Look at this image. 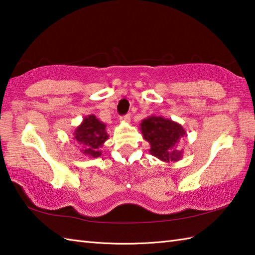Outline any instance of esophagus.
Returning <instances> with one entry per match:
<instances>
[{"mask_svg": "<svg viewBox=\"0 0 255 255\" xmlns=\"http://www.w3.org/2000/svg\"><path fill=\"white\" fill-rule=\"evenodd\" d=\"M121 122L129 123V122H130V115H125V116L121 117Z\"/></svg>", "mask_w": 255, "mask_h": 255, "instance_id": "1", "label": "esophagus"}]
</instances>
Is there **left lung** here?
I'll return each instance as SVG.
<instances>
[{"label":"left lung","mask_w":255,"mask_h":255,"mask_svg":"<svg viewBox=\"0 0 255 255\" xmlns=\"http://www.w3.org/2000/svg\"><path fill=\"white\" fill-rule=\"evenodd\" d=\"M139 129L150 143L149 152L155 158L163 162L182 159L183 150L177 149V143L186 134L182 125L162 116H149L140 123Z\"/></svg>","instance_id":"1"}]
</instances>
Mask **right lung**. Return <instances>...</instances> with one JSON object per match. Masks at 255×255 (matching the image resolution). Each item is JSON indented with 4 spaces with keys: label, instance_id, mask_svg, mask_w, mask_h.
I'll list each match as a JSON object with an SVG mask.
<instances>
[{
    "label": "right lung",
    "instance_id": "obj_1",
    "mask_svg": "<svg viewBox=\"0 0 255 255\" xmlns=\"http://www.w3.org/2000/svg\"><path fill=\"white\" fill-rule=\"evenodd\" d=\"M106 125L99 121L95 115L83 118L82 123L73 131V139L81 147V152L86 158H99L102 154L101 148L108 139Z\"/></svg>",
    "mask_w": 255,
    "mask_h": 255
}]
</instances>
